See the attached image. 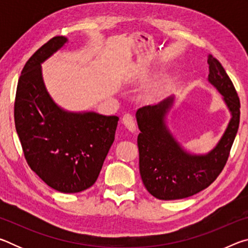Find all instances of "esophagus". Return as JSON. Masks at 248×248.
I'll list each match as a JSON object with an SVG mask.
<instances>
[{
	"label": "esophagus",
	"instance_id": "1",
	"mask_svg": "<svg viewBox=\"0 0 248 248\" xmlns=\"http://www.w3.org/2000/svg\"><path fill=\"white\" fill-rule=\"evenodd\" d=\"M123 124L125 125V128H127L129 131L134 132L137 130V125H136V123H134L132 115L125 114L123 117Z\"/></svg>",
	"mask_w": 248,
	"mask_h": 248
}]
</instances>
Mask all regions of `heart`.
Instances as JSON below:
<instances>
[{"label": "heart", "instance_id": "1", "mask_svg": "<svg viewBox=\"0 0 248 248\" xmlns=\"http://www.w3.org/2000/svg\"><path fill=\"white\" fill-rule=\"evenodd\" d=\"M162 90H163V86L162 85H158V86H155V87H153L152 90H151L149 93H148V97L150 98V99H153V98H155V97H157V96L161 94V92H162Z\"/></svg>", "mask_w": 248, "mask_h": 248}]
</instances>
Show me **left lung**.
Returning a JSON list of instances; mask_svg holds the SVG:
<instances>
[{"label": "left lung", "mask_w": 248, "mask_h": 248, "mask_svg": "<svg viewBox=\"0 0 248 248\" xmlns=\"http://www.w3.org/2000/svg\"><path fill=\"white\" fill-rule=\"evenodd\" d=\"M208 81L222 95L231 119L223 136L205 154L187 152L167 125V116L175 96L154 106L138 109L140 133L139 169L142 182L151 195L159 200H176L198 194L210 186L223 170L240 124V98L223 66L208 56Z\"/></svg>", "instance_id": "8db88e82"}]
</instances>
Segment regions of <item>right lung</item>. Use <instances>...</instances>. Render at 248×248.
<instances>
[{
	"label": "right lung",
	"instance_id": "obj_1",
	"mask_svg": "<svg viewBox=\"0 0 248 248\" xmlns=\"http://www.w3.org/2000/svg\"><path fill=\"white\" fill-rule=\"evenodd\" d=\"M68 43L57 36L29 58L16 91L15 128L31 169L64 194L93 186L102 170L119 118L59 107L46 89L41 63Z\"/></svg>",
	"mask_w": 248,
	"mask_h": 248
}]
</instances>
